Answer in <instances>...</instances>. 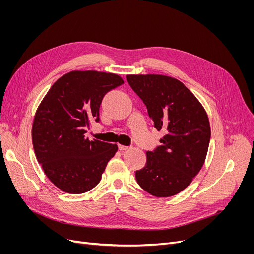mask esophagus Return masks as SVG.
Listing matches in <instances>:
<instances>
[{
    "label": "esophagus",
    "mask_w": 254,
    "mask_h": 254,
    "mask_svg": "<svg viewBox=\"0 0 254 254\" xmlns=\"http://www.w3.org/2000/svg\"><path fill=\"white\" fill-rule=\"evenodd\" d=\"M118 148L120 151H125V150H127L129 147L128 146H125V145H118Z\"/></svg>",
    "instance_id": "esophagus-1"
}]
</instances>
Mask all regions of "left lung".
Returning a JSON list of instances; mask_svg holds the SVG:
<instances>
[{
  "label": "left lung",
  "mask_w": 254,
  "mask_h": 254,
  "mask_svg": "<svg viewBox=\"0 0 254 254\" xmlns=\"http://www.w3.org/2000/svg\"><path fill=\"white\" fill-rule=\"evenodd\" d=\"M127 80L147 107L162 145L147 151L136 179L148 193L168 197L182 191L202 169L211 137L208 115L179 80L164 75H127Z\"/></svg>",
  "instance_id": "8db88e82"
}]
</instances>
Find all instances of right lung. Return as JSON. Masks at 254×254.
Segmentation results:
<instances>
[{
	"instance_id": "obj_1",
	"label": "right lung",
	"mask_w": 254,
	"mask_h": 254,
	"mask_svg": "<svg viewBox=\"0 0 254 254\" xmlns=\"http://www.w3.org/2000/svg\"><path fill=\"white\" fill-rule=\"evenodd\" d=\"M124 84L123 78L98 71H72L50 87L39 105L32 127L38 163L48 179L68 193H84L101 181L118 147L85 137L90 120L100 122L107 92Z\"/></svg>"
}]
</instances>
